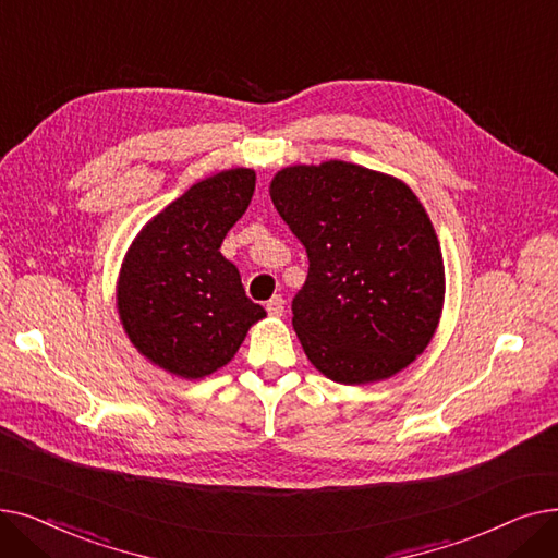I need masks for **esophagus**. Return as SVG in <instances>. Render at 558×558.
<instances>
[{
    "label": "esophagus",
    "mask_w": 558,
    "mask_h": 558,
    "mask_svg": "<svg viewBox=\"0 0 558 558\" xmlns=\"http://www.w3.org/2000/svg\"><path fill=\"white\" fill-rule=\"evenodd\" d=\"M283 298L281 295H275V298H270L268 300V304H265V308H268V313L270 315H275V317H279V315H283Z\"/></svg>",
    "instance_id": "1"
}]
</instances>
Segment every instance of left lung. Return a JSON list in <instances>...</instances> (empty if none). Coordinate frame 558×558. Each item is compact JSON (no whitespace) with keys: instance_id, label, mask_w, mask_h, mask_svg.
Instances as JSON below:
<instances>
[{"instance_id":"obj_1","label":"left lung","mask_w":558,"mask_h":558,"mask_svg":"<svg viewBox=\"0 0 558 558\" xmlns=\"http://www.w3.org/2000/svg\"><path fill=\"white\" fill-rule=\"evenodd\" d=\"M270 197L308 254L293 300L308 361L348 386L411 365L438 327L445 268L434 225L409 185L327 161L283 168Z\"/></svg>"}]
</instances>
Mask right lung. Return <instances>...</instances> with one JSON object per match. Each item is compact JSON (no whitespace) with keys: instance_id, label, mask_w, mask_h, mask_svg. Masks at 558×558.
I'll return each mask as SVG.
<instances>
[{"instance_id":"1","label":"right lung","mask_w":558,"mask_h":558,"mask_svg":"<svg viewBox=\"0 0 558 558\" xmlns=\"http://www.w3.org/2000/svg\"><path fill=\"white\" fill-rule=\"evenodd\" d=\"M256 185L250 168L191 185L131 243L118 281V313L134 348L183 379L227 365L250 327L265 317L235 265L220 254Z\"/></svg>"}]
</instances>
